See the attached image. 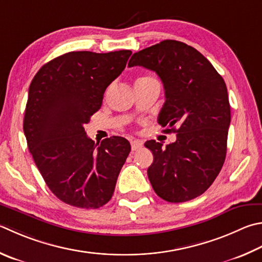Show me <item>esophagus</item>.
<instances>
[{"label":"esophagus","mask_w":262,"mask_h":262,"mask_svg":"<svg viewBox=\"0 0 262 262\" xmlns=\"http://www.w3.org/2000/svg\"><path fill=\"white\" fill-rule=\"evenodd\" d=\"M130 145H132V151H137V150H140L142 146H143V143H142V142L139 140H135V141L130 142Z\"/></svg>","instance_id":"1"}]
</instances>
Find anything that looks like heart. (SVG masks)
Instances as JSON below:
<instances>
[{
  "mask_svg": "<svg viewBox=\"0 0 262 262\" xmlns=\"http://www.w3.org/2000/svg\"><path fill=\"white\" fill-rule=\"evenodd\" d=\"M143 78H151V77H143ZM143 78H141V79H143Z\"/></svg>",
  "mask_w": 262,
  "mask_h": 262,
  "instance_id": "heart-1",
  "label": "heart"
}]
</instances>
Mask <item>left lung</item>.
Wrapping results in <instances>:
<instances>
[{"label":"left lung","instance_id":"8db88e82","mask_svg":"<svg viewBox=\"0 0 262 262\" xmlns=\"http://www.w3.org/2000/svg\"><path fill=\"white\" fill-rule=\"evenodd\" d=\"M137 65L158 74L165 89L158 122L177 133L165 147L145 142L154 154L150 183L166 202L191 201L211 187L226 159L230 104L225 80L201 52L175 40L135 52L128 66Z\"/></svg>","mask_w":262,"mask_h":262}]
</instances>
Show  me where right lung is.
Masks as SVG:
<instances>
[{
    "mask_svg": "<svg viewBox=\"0 0 262 262\" xmlns=\"http://www.w3.org/2000/svg\"><path fill=\"white\" fill-rule=\"evenodd\" d=\"M130 55L71 51L45 64L31 82L24 117L28 150L51 192L71 206L99 208L115 192L129 142L112 136L95 143L84 125Z\"/></svg>",
    "mask_w": 262,
    "mask_h": 262,
    "instance_id": "add662e5",
    "label": "right lung"
}]
</instances>
